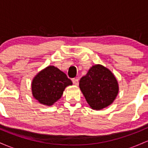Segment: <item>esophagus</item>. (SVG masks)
Wrapping results in <instances>:
<instances>
[{
  "mask_svg": "<svg viewBox=\"0 0 148 148\" xmlns=\"http://www.w3.org/2000/svg\"><path fill=\"white\" fill-rule=\"evenodd\" d=\"M73 81V83L74 84H75V85H77V84H79V81H78V79L77 78H73L72 79Z\"/></svg>",
  "mask_w": 148,
  "mask_h": 148,
  "instance_id": "esophagus-1",
  "label": "esophagus"
}]
</instances>
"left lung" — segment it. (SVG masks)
<instances>
[{"label": "left lung", "instance_id": "left-lung-1", "mask_svg": "<svg viewBox=\"0 0 148 148\" xmlns=\"http://www.w3.org/2000/svg\"><path fill=\"white\" fill-rule=\"evenodd\" d=\"M86 101L93 110H102L112 103L119 92L117 79L109 69L100 64L89 69L79 83Z\"/></svg>", "mask_w": 148, "mask_h": 148}]
</instances>
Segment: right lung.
<instances>
[{
    "mask_svg": "<svg viewBox=\"0 0 148 148\" xmlns=\"http://www.w3.org/2000/svg\"><path fill=\"white\" fill-rule=\"evenodd\" d=\"M73 82L64 72L49 66L40 71L31 83L32 94L40 103L50 106L62 96L66 87Z\"/></svg>",
    "mask_w": 148,
    "mask_h": 148,
    "instance_id": "obj_1",
    "label": "right lung"
}]
</instances>
